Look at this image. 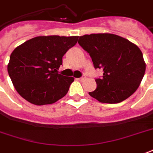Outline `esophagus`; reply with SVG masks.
I'll list each match as a JSON object with an SVG mask.
<instances>
[{
    "label": "esophagus",
    "mask_w": 153,
    "mask_h": 153,
    "mask_svg": "<svg viewBox=\"0 0 153 153\" xmlns=\"http://www.w3.org/2000/svg\"><path fill=\"white\" fill-rule=\"evenodd\" d=\"M85 79H86V76H85L84 75V76H82L81 77L78 78L77 80H78V81H85Z\"/></svg>",
    "instance_id": "34e87169"
}]
</instances>
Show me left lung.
<instances>
[{"instance_id":"obj_1","label":"left lung","mask_w":153,"mask_h":153,"mask_svg":"<svg viewBox=\"0 0 153 153\" xmlns=\"http://www.w3.org/2000/svg\"><path fill=\"white\" fill-rule=\"evenodd\" d=\"M78 43L90 53L94 68L103 71L102 77L95 79L97 88L89 92L90 96L100 102L117 103L135 92L146 69L136 45L109 33L81 36Z\"/></svg>"}]
</instances>
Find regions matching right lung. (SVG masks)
<instances>
[{"instance_id": "add662e5", "label": "right lung", "mask_w": 153, "mask_h": 153, "mask_svg": "<svg viewBox=\"0 0 153 153\" xmlns=\"http://www.w3.org/2000/svg\"><path fill=\"white\" fill-rule=\"evenodd\" d=\"M77 39L76 36H36L15 48L7 69L18 93L35 105L51 104L65 96L74 78L58 70Z\"/></svg>"}]
</instances>
